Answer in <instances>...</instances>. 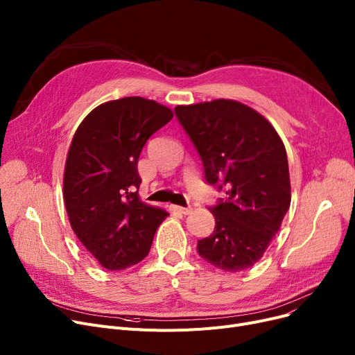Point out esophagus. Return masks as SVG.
<instances>
[{
    "instance_id": "34e87169",
    "label": "esophagus",
    "mask_w": 355,
    "mask_h": 355,
    "mask_svg": "<svg viewBox=\"0 0 355 355\" xmlns=\"http://www.w3.org/2000/svg\"><path fill=\"white\" fill-rule=\"evenodd\" d=\"M170 210H171L173 213H178V214H190V213H191V209H190V207H180V206H174V204H171Z\"/></svg>"
}]
</instances>
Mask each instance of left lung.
Here are the masks:
<instances>
[{
  "label": "left lung",
  "instance_id": "left-lung-1",
  "mask_svg": "<svg viewBox=\"0 0 355 355\" xmlns=\"http://www.w3.org/2000/svg\"><path fill=\"white\" fill-rule=\"evenodd\" d=\"M175 115L201 157L206 181L225 189L210 207L216 226L198 254L225 272L259 262L291 206L286 149L272 123L232 99L178 105Z\"/></svg>",
  "mask_w": 355,
  "mask_h": 355
}]
</instances>
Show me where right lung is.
Wrapping results in <instances>:
<instances>
[{
  "instance_id": "right-lung-1",
  "label": "right lung",
  "mask_w": 355,
  "mask_h": 355,
  "mask_svg": "<svg viewBox=\"0 0 355 355\" xmlns=\"http://www.w3.org/2000/svg\"><path fill=\"white\" fill-rule=\"evenodd\" d=\"M174 114L139 96L93 109L73 135L63 175L70 226L107 270H122L149 253L168 213L138 197V158L148 138Z\"/></svg>"
}]
</instances>
